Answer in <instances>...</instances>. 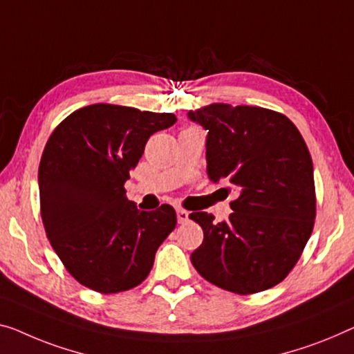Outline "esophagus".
Instances as JSON below:
<instances>
[{"label": "esophagus", "instance_id": "obj_1", "mask_svg": "<svg viewBox=\"0 0 354 354\" xmlns=\"http://www.w3.org/2000/svg\"><path fill=\"white\" fill-rule=\"evenodd\" d=\"M176 216H178V223L179 224H184V223H187V221H189V213H187L186 209L178 208L176 209Z\"/></svg>", "mask_w": 354, "mask_h": 354}]
</instances>
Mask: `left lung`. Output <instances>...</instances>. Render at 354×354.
Segmentation results:
<instances>
[{"instance_id":"1","label":"left lung","mask_w":354,"mask_h":354,"mask_svg":"<svg viewBox=\"0 0 354 354\" xmlns=\"http://www.w3.org/2000/svg\"><path fill=\"white\" fill-rule=\"evenodd\" d=\"M187 118L208 131L209 181L239 192L227 221L189 214L203 229L192 266L235 294L273 288L292 270L315 224L313 162L302 135L286 115L257 106L213 103Z\"/></svg>"}]
</instances>
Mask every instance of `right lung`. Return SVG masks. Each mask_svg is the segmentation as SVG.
Wrapping results in <instances>:
<instances>
[{"instance_id": "obj_1", "label": "right lung", "mask_w": 354, "mask_h": 354, "mask_svg": "<svg viewBox=\"0 0 354 354\" xmlns=\"http://www.w3.org/2000/svg\"><path fill=\"white\" fill-rule=\"evenodd\" d=\"M175 122L170 113L97 103L52 131L38 173L41 218L57 256L84 286L122 292L149 275L176 213L170 205L138 209L124 184L149 136Z\"/></svg>"}]
</instances>
